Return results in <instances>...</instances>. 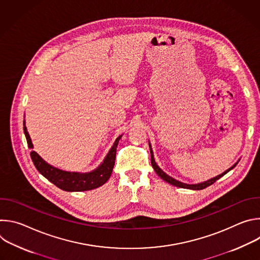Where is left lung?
Wrapping results in <instances>:
<instances>
[{"instance_id":"obj_1","label":"left lung","mask_w":260,"mask_h":260,"mask_svg":"<svg viewBox=\"0 0 260 260\" xmlns=\"http://www.w3.org/2000/svg\"><path fill=\"white\" fill-rule=\"evenodd\" d=\"M149 147H150V153H151V165H152L154 171L156 172V174H157L164 181L168 182L169 184L174 185V186H177V187H180V188L191 189V190H202V189H204V188L210 186V185H212V184H213L214 182H216L218 179H220L221 177H223L225 174H228L230 171H232V170L238 165V162L240 161V159H239V160H238L234 166H232L229 170H226L225 172H223L222 174H220V175H218V176H216V177H214V178H211V179H209V180H207V181H204V182H201V183H197V184H187V183H183V182H181V181H178V180L174 179L173 177L169 176L168 174H166V173L157 166V164L155 162L154 154H153V151H152V148H151L150 142H149Z\"/></svg>"}]
</instances>
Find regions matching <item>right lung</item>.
Returning <instances> with one entry per match:
<instances>
[{
    "label": "right lung",
    "instance_id": "obj_1",
    "mask_svg": "<svg viewBox=\"0 0 260 260\" xmlns=\"http://www.w3.org/2000/svg\"><path fill=\"white\" fill-rule=\"evenodd\" d=\"M23 132L26 138L28 148L32 149L34 145L25 126V120L23 121ZM121 137L122 135L115 140L113 146L111 147V149L104 158L103 162L95 170L88 173L68 172L55 168L45 161L36 151L30 152V157L36 169L39 171V173L43 175L46 179H48L51 183H53L58 188L71 192L91 190L104 185L109 180L111 174H112L116 158V148Z\"/></svg>",
    "mask_w": 260,
    "mask_h": 260
}]
</instances>
